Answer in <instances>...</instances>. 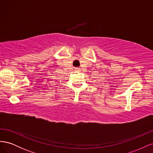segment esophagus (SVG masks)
Listing matches in <instances>:
<instances>
[{
    "label": "esophagus",
    "instance_id": "1",
    "mask_svg": "<svg viewBox=\"0 0 153 153\" xmlns=\"http://www.w3.org/2000/svg\"><path fill=\"white\" fill-rule=\"evenodd\" d=\"M76 69H78V68H76Z\"/></svg>",
    "mask_w": 153,
    "mask_h": 153
}]
</instances>
